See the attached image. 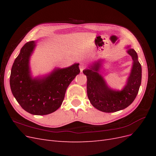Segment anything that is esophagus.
I'll use <instances>...</instances> for the list:
<instances>
[{"instance_id": "obj_1", "label": "esophagus", "mask_w": 156, "mask_h": 156, "mask_svg": "<svg viewBox=\"0 0 156 156\" xmlns=\"http://www.w3.org/2000/svg\"><path fill=\"white\" fill-rule=\"evenodd\" d=\"M85 64H83V63H81V64H80L79 66V68H80V71H81V72H83V70L85 68Z\"/></svg>"}]
</instances>
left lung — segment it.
Returning a JSON list of instances; mask_svg holds the SVG:
<instances>
[{"mask_svg": "<svg viewBox=\"0 0 156 156\" xmlns=\"http://www.w3.org/2000/svg\"><path fill=\"white\" fill-rule=\"evenodd\" d=\"M133 60L127 84L122 91H114L108 88L103 77L98 73L100 63H95L90 69L83 71L87 77V96L91 104L105 112H114L131 105L137 95L142 78V68L136 51H127Z\"/></svg>", "mask_w": 156, "mask_h": 156, "instance_id": "left-lung-1", "label": "left lung"}]
</instances>
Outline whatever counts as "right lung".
<instances>
[{"instance_id":"obj_1","label":"right lung","mask_w":156,"mask_h":156,"mask_svg":"<svg viewBox=\"0 0 156 156\" xmlns=\"http://www.w3.org/2000/svg\"><path fill=\"white\" fill-rule=\"evenodd\" d=\"M34 41L25 44L13 64L10 84L13 96L23 109L35 115L56 111L64 100L66 89L80 73L79 64L55 70L43 79H32L29 74V58Z\"/></svg>"}]
</instances>
